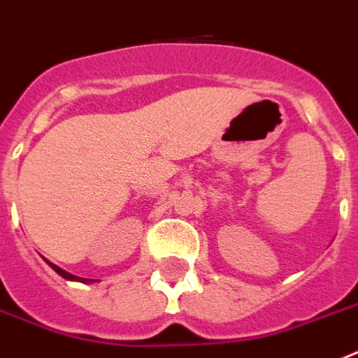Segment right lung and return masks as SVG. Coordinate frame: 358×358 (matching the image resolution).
<instances>
[{
  "label": "right lung",
  "instance_id": "1",
  "mask_svg": "<svg viewBox=\"0 0 358 358\" xmlns=\"http://www.w3.org/2000/svg\"><path fill=\"white\" fill-rule=\"evenodd\" d=\"M46 263H48L50 266H52V268L55 270V272L59 273V275H61V278H64V279H71V281H92V279H79V278H76V275H71V273H68V272H64L63 268H59V266H55L54 263H50V261H46Z\"/></svg>",
  "mask_w": 358,
  "mask_h": 358
}]
</instances>
